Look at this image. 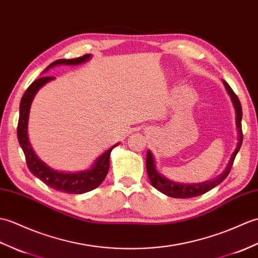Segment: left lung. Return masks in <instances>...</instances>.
Returning <instances> with one entry per match:
<instances>
[{
  "mask_svg": "<svg viewBox=\"0 0 258 258\" xmlns=\"http://www.w3.org/2000/svg\"><path fill=\"white\" fill-rule=\"evenodd\" d=\"M222 82H223V84H224V87L232 100L234 109H235V123H236L237 133H238L237 145H236L235 150H234V152L232 153L230 161H228L226 168L219 176H216L215 179L210 180V181L200 182V183H188V184L187 183L185 184V183L173 182V181L167 179V177L163 176L162 174H160V172L157 170L156 160H154L153 154L151 153L150 150H148L147 162H146L148 176H149V179H150L152 186L156 187L158 191L165 194V196L171 197V198H175V199H188V198L202 196V194L209 192L216 185H219L220 183H222L226 179V176L228 175V173H230L231 168H232L233 162H234V159H235L237 152L239 151V149H241L242 141H243L242 106H241V102H239V100L237 98V96L235 95V93H234L233 89L230 87V85H228L225 81H222Z\"/></svg>",
  "mask_w": 258,
  "mask_h": 258,
  "instance_id": "8db88e82",
  "label": "left lung"
}]
</instances>
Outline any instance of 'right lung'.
<instances>
[{"label":"right lung","instance_id":"right-lung-1","mask_svg":"<svg viewBox=\"0 0 258 258\" xmlns=\"http://www.w3.org/2000/svg\"><path fill=\"white\" fill-rule=\"evenodd\" d=\"M91 58L90 54H86L82 57L74 59H58L51 64L45 70L43 73L47 72L49 68H53L58 65H79L83 62L87 61ZM54 77H41L34 81L30 87L23 95L20 104V118L19 124H17V139H19L20 146L23 149V152L25 154L27 167L31 172L37 176L39 180L43 181L45 184L49 187L54 188L59 192L70 193V194H82L89 192L94 188L98 187L109 170L110 162V153L113 148H116L119 144H116L111 148L108 149L102 154L95 160L94 164L88 170L78 171V172H62V171H57L51 169L44 161L39 159L30 142L28 138V117H30L31 105L33 102L34 97H35L37 91L41 89L44 85L51 82Z\"/></svg>","mask_w":258,"mask_h":258}]
</instances>
